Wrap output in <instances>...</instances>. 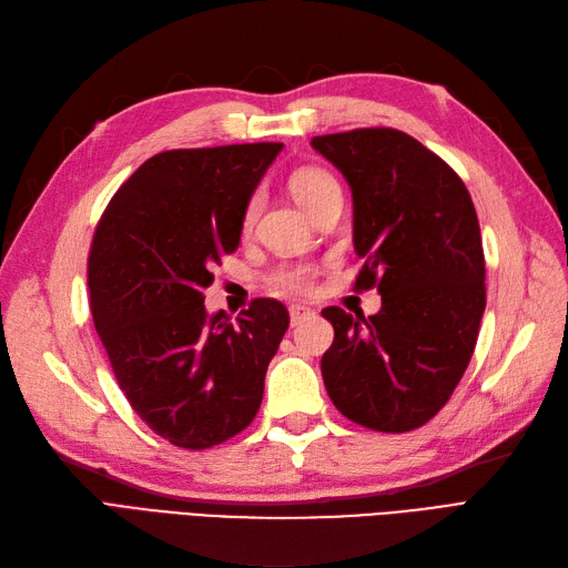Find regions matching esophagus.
Listing matches in <instances>:
<instances>
[{"label":"esophagus","mask_w":568,"mask_h":568,"mask_svg":"<svg viewBox=\"0 0 568 568\" xmlns=\"http://www.w3.org/2000/svg\"><path fill=\"white\" fill-rule=\"evenodd\" d=\"M288 315H291V326H298L303 320L313 315V311H311V307H305V305H291Z\"/></svg>","instance_id":"esophagus-1"}]
</instances>
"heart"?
Instances as JSON below:
<instances>
[{
    "mask_svg": "<svg viewBox=\"0 0 568 568\" xmlns=\"http://www.w3.org/2000/svg\"><path fill=\"white\" fill-rule=\"evenodd\" d=\"M291 194L296 196V201L303 205L307 213H317L320 205L334 196L341 194V186L332 173H326L322 168H301L288 180ZM257 203L261 199L251 196L246 209H244V227L253 225L255 213H257ZM267 284L274 291H286V294H303L313 286V267L311 265H280L277 270H272L267 274Z\"/></svg>",
    "mask_w": 568,
    "mask_h": 568,
    "instance_id": "b5f03b06",
    "label": "heart"
}]
</instances>
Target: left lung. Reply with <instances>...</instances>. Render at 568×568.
Returning <instances> with one entry per match:
<instances>
[{
	"label": "left lung",
	"instance_id": "left-lung-1",
	"mask_svg": "<svg viewBox=\"0 0 568 568\" xmlns=\"http://www.w3.org/2000/svg\"><path fill=\"white\" fill-rule=\"evenodd\" d=\"M353 192L355 288L382 294L365 317L332 305L322 379L343 417L403 434L450 400L486 311V261L467 186L434 151L393 128L313 136Z\"/></svg>",
	"mask_w": 568,
	"mask_h": 568
}]
</instances>
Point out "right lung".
Here are the masks:
<instances>
[{
	"label": "right lung",
	"mask_w": 568,
	"mask_h": 568,
	"mask_svg": "<svg viewBox=\"0 0 568 568\" xmlns=\"http://www.w3.org/2000/svg\"><path fill=\"white\" fill-rule=\"evenodd\" d=\"M284 144L173 149L144 161L101 215L88 257L97 334L115 382L153 434L205 450L236 436L263 400L288 329L280 301L232 322L203 288L236 251L244 209Z\"/></svg>",
	"instance_id": "obj_1"
}]
</instances>
